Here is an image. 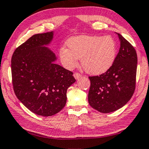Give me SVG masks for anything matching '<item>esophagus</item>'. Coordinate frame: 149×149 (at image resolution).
Segmentation results:
<instances>
[{"label":"esophagus","mask_w":149,"mask_h":149,"mask_svg":"<svg viewBox=\"0 0 149 149\" xmlns=\"http://www.w3.org/2000/svg\"><path fill=\"white\" fill-rule=\"evenodd\" d=\"M74 76L75 79H78L79 77H81V75L80 74H79V73H75V74H74Z\"/></svg>","instance_id":"34e87169"}]
</instances>
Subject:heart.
Returning <instances> with one entry per match:
<instances>
[{"label": "heart", "mask_w": 149, "mask_h": 149, "mask_svg": "<svg viewBox=\"0 0 149 149\" xmlns=\"http://www.w3.org/2000/svg\"><path fill=\"white\" fill-rule=\"evenodd\" d=\"M69 47H61L58 54L67 69L75 68L81 58V65L88 74L98 75L107 72L116 56V43L112 37L81 36L68 41Z\"/></svg>", "instance_id": "heart-1"}]
</instances>
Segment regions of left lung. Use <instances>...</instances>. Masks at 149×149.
I'll return each mask as SVG.
<instances>
[{
  "label": "left lung",
  "instance_id": "8db88e82",
  "mask_svg": "<svg viewBox=\"0 0 149 149\" xmlns=\"http://www.w3.org/2000/svg\"><path fill=\"white\" fill-rule=\"evenodd\" d=\"M120 48L112 66L104 74L90 76L88 102L103 113L113 112L130 100L135 91L137 54L132 45L117 33Z\"/></svg>",
  "mask_w": 149,
  "mask_h": 149
}]
</instances>
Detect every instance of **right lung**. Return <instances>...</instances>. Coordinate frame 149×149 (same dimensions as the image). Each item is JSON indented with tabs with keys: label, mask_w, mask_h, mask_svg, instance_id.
<instances>
[{
	"label": "right lung",
	"mask_w": 149,
	"mask_h": 149,
	"mask_svg": "<svg viewBox=\"0 0 149 149\" xmlns=\"http://www.w3.org/2000/svg\"><path fill=\"white\" fill-rule=\"evenodd\" d=\"M53 38V32L33 35L17 48L11 58L16 96L33 113L45 117L62 110L67 90L75 81L73 73L54 63L55 54L44 47Z\"/></svg>",
	"instance_id": "add662e5"
}]
</instances>
